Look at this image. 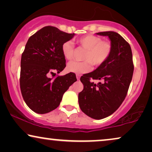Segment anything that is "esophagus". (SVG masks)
Listing matches in <instances>:
<instances>
[{
    "instance_id": "esophagus-1",
    "label": "esophagus",
    "mask_w": 152,
    "mask_h": 152,
    "mask_svg": "<svg viewBox=\"0 0 152 152\" xmlns=\"http://www.w3.org/2000/svg\"><path fill=\"white\" fill-rule=\"evenodd\" d=\"M76 77H77V80H80V76L79 75H76Z\"/></svg>"
}]
</instances>
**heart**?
<instances>
[{
    "label": "heart",
    "mask_w": 152,
    "mask_h": 152,
    "mask_svg": "<svg viewBox=\"0 0 152 152\" xmlns=\"http://www.w3.org/2000/svg\"><path fill=\"white\" fill-rule=\"evenodd\" d=\"M77 43L86 49L82 59L84 61H71L68 64L66 69L68 72L75 74H83L88 72L91 69V65L98 67L106 61L112 52L111 43L102 41L99 37L93 34H87L80 37ZM61 51L64 58L72 60L74 57L75 48L72 41H68L63 43Z\"/></svg>",
    "instance_id": "b5f03b06"
}]
</instances>
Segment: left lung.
<instances>
[{
    "mask_svg": "<svg viewBox=\"0 0 152 152\" xmlns=\"http://www.w3.org/2000/svg\"><path fill=\"white\" fill-rule=\"evenodd\" d=\"M107 36L112 52L109 58L94 71L83 75L84 89L78 95L82 111L93 119L100 120L113 114L125 98L134 73L131 46L118 33L108 31L96 33ZM103 80L96 85L90 79Z\"/></svg>",
    "mask_w": 152,
    "mask_h": 152,
    "instance_id": "left-lung-1",
    "label": "left lung"
}]
</instances>
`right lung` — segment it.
I'll list each match as a JSON object with an SVG mask.
<instances>
[{"mask_svg":"<svg viewBox=\"0 0 152 152\" xmlns=\"http://www.w3.org/2000/svg\"><path fill=\"white\" fill-rule=\"evenodd\" d=\"M74 36L45 26L29 38L21 56L20 87L25 102L35 113H47L57 108L64 93L77 81L72 72L49 77L66 67L61 46Z\"/></svg>","mask_w":152,"mask_h":152,"instance_id":"1","label":"right lung"}]
</instances>
